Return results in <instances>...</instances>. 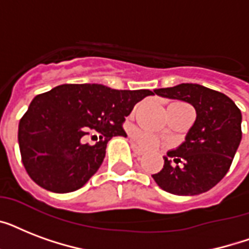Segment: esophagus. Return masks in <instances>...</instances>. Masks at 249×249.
I'll return each mask as SVG.
<instances>
[{
    "label": "esophagus",
    "mask_w": 249,
    "mask_h": 249,
    "mask_svg": "<svg viewBox=\"0 0 249 249\" xmlns=\"http://www.w3.org/2000/svg\"><path fill=\"white\" fill-rule=\"evenodd\" d=\"M132 148H133V151H134V154H136L137 156H141V155H143V154H144L143 148H141L140 146L136 143V142H133V143H132Z\"/></svg>",
    "instance_id": "esophagus-1"
}]
</instances>
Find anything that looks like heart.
Segmentation results:
<instances>
[{
    "instance_id": "heart-1",
    "label": "heart",
    "mask_w": 249,
    "mask_h": 249,
    "mask_svg": "<svg viewBox=\"0 0 249 249\" xmlns=\"http://www.w3.org/2000/svg\"><path fill=\"white\" fill-rule=\"evenodd\" d=\"M138 142H140L142 147L150 148V150L158 147V143H159L155 137L151 136V134H147V133H141L140 137H138Z\"/></svg>"
}]
</instances>
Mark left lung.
I'll list each match as a JSON object with an SVG mask.
<instances>
[{"instance_id": "1", "label": "left lung", "mask_w": 249, "mask_h": 249, "mask_svg": "<svg viewBox=\"0 0 249 249\" xmlns=\"http://www.w3.org/2000/svg\"><path fill=\"white\" fill-rule=\"evenodd\" d=\"M158 95L194 106L196 120L178 148L152 174L159 187L174 195H197L216 186L230 169L242 141V112L224 93L199 84L154 90Z\"/></svg>"}]
</instances>
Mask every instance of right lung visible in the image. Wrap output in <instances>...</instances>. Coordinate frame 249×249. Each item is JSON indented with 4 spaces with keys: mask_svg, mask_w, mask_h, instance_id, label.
Segmentation results:
<instances>
[{
    "mask_svg": "<svg viewBox=\"0 0 249 249\" xmlns=\"http://www.w3.org/2000/svg\"><path fill=\"white\" fill-rule=\"evenodd\" d=\"M148 89L116 90L99 84H63L33 98L19 123L21 161L33 182L53 193L81 189L101 166L108 141L126 137L125 116ZM90 130L101 134L83 144Z\"/></svg>",
    "mask_w": 249,
    "mask_h": 249,
    "instance_id": "1",
    "label": "right lung"
}]
</instances>
